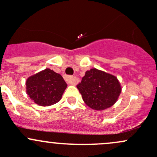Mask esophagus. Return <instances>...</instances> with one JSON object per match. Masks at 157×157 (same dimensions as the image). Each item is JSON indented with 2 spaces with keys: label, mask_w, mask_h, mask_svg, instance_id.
<instances>
[{
  "label": "esophagus",
  "mask_w": 157,
  "mask_h": 157,
  "mask_svg": "<svg viewBox=\"0 0 157 157\" xmlns=\"http://www.w3.org/2000/svg\"><path fill=\"white\" fill-rule=\"evenodd\" d=\"M64 78H65V80L67 81V83H69V84L74 85L76 83V79L73 76H65Z\"/></svg>",
  "instance_id": "1"
}]
</instances>
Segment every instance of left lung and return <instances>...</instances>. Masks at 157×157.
<instances>
[{"mask_svg": "<svg viewBox=\"0 0 157 157\" xmlns=\"http://www.w3.org/2000/svg\"><path fill=\"white\" fill-rule=\"evenodd\" d=\"M77 87L85 103L96 110H103L114 105L121 91L115 76L96 68L86 71Z\"/></svg>", "mask_w": 157, "mask_h": 157, "instance_id": "8db88e82", "label": "left lung"}]
</instances>
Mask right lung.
I'll return each mask as SVG.
<instances>
[{
	"instance_id": "add662e5",
	"label": "right lung",
	"mask_w": 157,
	"mask_h": 157,
	"mask_svg": "<svg viewBox=\"0 0 157 157\" xmlns=\"http://www.w3.org/2000/svg\"><path fill=\"white\" fill-rule=\"evenodd\" d=\"M26 85V93L31 99L42 106L59 102L67 87L61 75L48 68L29 77Z\"/></svg>"
}]
</instances>
